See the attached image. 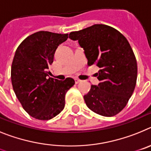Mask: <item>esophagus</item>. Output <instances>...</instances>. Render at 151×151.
Here are the masks:
<instances>
[{
    "label": "esophagus",
    "mask_w": 151,
    "mask_h": 151,
    "mask_svg": "<svg viewBox=\"0 0 151 151\" xmlns=\"http://www.w3.org/2000/svg\"><path fill=\"white\" fill-rule=\"evenodd\" d=\"M74 81H75V83H79L81 82V80L77 79V78H75V79H74Z\"/></svg>",
    "instance_id": "1"
}]
</instances>
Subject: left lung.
<instances>
[{
  "label": "left lung",
  "mask_w": 151,
  "mask_h": 151,
  "mask_svg": "<svg viewBox=\"0 0 151 151\" xmlns=\"http://www.w3.org/2000/svg\"><path fill=\"white\" fill-rule=\"evenodd\" d=\"M84 50L89 66L100 68L96 74L99 83L92 85L83 99L93 112L113 116L124 108L136 85L137 66L130 44L120 32L95 24L69 34Z\"/></svg>",
  "instance_id": "1"
}]
</instances>
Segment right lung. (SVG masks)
Listing matches in <instances>:
<instances>
[{"label":"right lung","instance_id":"1","mask_svg":"<svg viewBox=\"0 0 151 151\" xmlns=\"http://www.w3.org/2000/svg\"><path fill=\"white\" fill-rule=\"evenodd\" d=\"M68 34L40 31L25 39L15 52L11 66V81L16 96L25 111L39 120H49L64 109L65 94L74 80L51 78L52 65L58 46Z\"/></svg>","mask_w":151,"mask_h":151}]
</instances>
